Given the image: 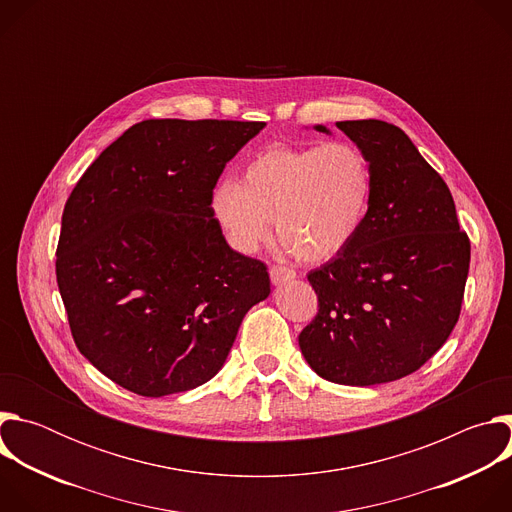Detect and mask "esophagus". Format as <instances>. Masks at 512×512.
<instances>
[{"instance_id":"obj_1","label":"esophagus","mask_w":512,"mask_h":512,"mask_svg":"<svg viewBox=\"0 0 512 512\" xmlns=\"http://www.w3.org/2000/svg\"><path fill=\"white\" fill-rule=\"evenodd\" d=\"M269 277H271L273 285H283L291 279H296V271L289 269V267H283V265H273L269 269Z\"/></svg>"}]
</instances>
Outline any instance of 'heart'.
<instances>
[{
    "instance_id": "heart-1",
    "label": "heart",
    "mask_w": 512,
    "mask_h": 512,
    "mask_svg": "<svg viewBox=\"0 0 512 512\" xmlns=\"http://www.w3.org/2000/svg\"><path fill=\"white\" fill-rule=\"evenodd\" d=\"M375 176L369 158L350 141L273 143L210 194V212L229 245L255 253L271 237L275 218L283 247L320 263L342 253L367 221Z\"/></svg>"
}]
</instances>
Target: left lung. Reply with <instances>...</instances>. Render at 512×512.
Masks as SVG:
<instances>
[{
	"instance_id": "obj_1",
	"label": "left lung",
	"mask_w": 512,
	"mask_h": 512,
	"mask_svg": "<svg viewBox=\"0 0 512 512\" xmlns=\"http://www.w3.org/2000/svg\"><path fill=\"white\" fill-rule=\"evenodd\" d=\"M336 127L369 158L375 188L354 241L308 273L318 314L300 348L322 379L371 387L415 373L444 346L460 318L470 241L450 188L403 129L379 119Z\"/></svg>"
}]
</instances>
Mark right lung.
Segmentation results:
<instances>
[{"label": "right lung", "instance_id": "right-lung-1", "mask_svg": "<svg viewBox=\"0 0 512 512\" xmlns=\"http://www.w3.org/2000/svg\"><path fill=\"white\" fill-rule=\"evenodd\" d=\"M263 127L135 123L70 192L58 289L77 348L123 389L164 397L204 385L269 296L265 263L233 251L210 212L227 162Z\"/></svg>", "mask_w": 512, "mask_h": 512}]
</instances>
